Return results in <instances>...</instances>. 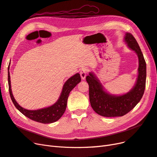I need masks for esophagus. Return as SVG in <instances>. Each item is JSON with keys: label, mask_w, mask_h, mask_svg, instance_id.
Wrapping results in <instances>:
<instances>
[{"label": "esophagus", "mask_w": 157, "mask_h": 157, "mask_svg": "<svg viewBox=\"0 0 157 157\" xmlns=\"http://www.w3.org/2000/svg\"><path fill=\"white\" fill-rule=\"evenodd\" d=\"M88 72V68L86 67H83L81 69V70H80V77H81L82 79L84 80L85 78H86V75Z\"/></svg>", "instance_id": "1"}]
</instances>
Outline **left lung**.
<instances>
[{
    "mask_svg": "<svg viewBox=\"0 0 157 157\" xmlns=\"http://www.w3.org/2000/svg\"><path fill=\"white\" fill-rule=\"evenodd\" d=\"M124 42L128 48L137 54L139 62L136 81L129 92L120 95L109 93L92 71L86 78L89 85V98L91 106L95 112L103 117L124 116L134 108L144 94L147 74L144 55L135 38L130 33H126Z\"/></svg>",
    "mask_w": 157,
    "mask_h": 157,
    "instance_id": "8db88e82",
    "label": "left lung"
}]
</instances>
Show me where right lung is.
<instances>
[{
  "instance_id": "1",
  "label": "right lung",
  "mask_w": 157,
  "mask_h": 157,
  "mask_svg": "<svg viewBox=\"0 0 157 157\" xmlns=\"http://www.w3.org/2000/svg\"><path fill=\"white\" fill-rule=\"evenodd\" d=\"M9 69H10V65H9L8 67V81L9 86V92H10V98L13 105H15L17 110L20 111L23 115H25L33 121L43 123V124L53 123L58 121L62 117L65 111L66 107H67V102L69 93L71 90L81 81L80 74L76 73L66 80V82L63 84L62 90H61L58 99L53 105L44 108L36 109V110H29V109H26L19 105L13 96L11 88L10 75V72H9Z\"/></svg>"
}]
</instances>
